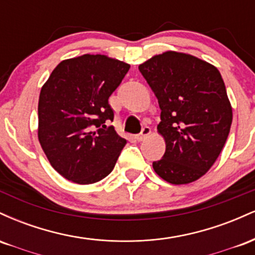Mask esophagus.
Listing matches in <instances>:
<instances>
[{"label":"esophagus","instance_id":"esophagus-1","mask_svg":"<svg viewBox=\"0 0 255 255\" xmlns=\"http://www.w3.org/2000/svg\"><path fill=\"white\" fill-rule=\"evenodd\" d=\"M150 133H151L150 127H147V126H145V127L142 128L141 133L137 134V135L135 136V139L137 140V141H142V140H144L145 137H147L148 135H150Z\"/></svg>","mask_w":255,"mask_h":255}]
</instances>
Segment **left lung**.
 <instances>
[{"label": "left lung", "mask_w": 255, "mask_h": 255, "mask_svg": "<svg viewBox=\"0 0 255 255\" xmlns=\"http://www.w3.org/2000/svg\"><path fill=\"white\" fill-rule=\"evenodd\" d=\"M160 108L157 129L165 153L153 162L159 177L172 184L197 181L223 150L233 109L221 73L206 61L165 51L139 66Z\"/></svg>", "instance_id": "left-lung-1"}]
</instances>
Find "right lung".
Wrapping results in <instances>:
<instances>
[{
    "label": "right lung",
    "mask_w": 255,
    "mask_h": 255,
    "mask_svg": "<svg viewBox=\"0 0 255 255\" xmlns=\"http://www.w3.org/2000/svg\"><path fill=\"white\" fill-rule=\"evenodd\" d=\"M129 64L83 55L57 64L40 90L38 139L52 168L78 184L103 180L113 171L127 140L108 122L109 97Z\"/></svg>",
    "instance_id": "right-lung-1"
}]
</instances>
